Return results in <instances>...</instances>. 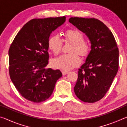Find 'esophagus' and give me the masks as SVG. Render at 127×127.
Returning a JSON list of instances; mask_svg holds the SVG:
<instances>
[{
  "mask_svg": "<svg viewBox=\"0 0 127 127\" xmlns=\"http://www.w3.org/2000/svg\"><path fill=\"white\" fill-rule=\"evenodd\" d=\"M62 74H63V76H64V75H66L68 73H69V72L68 71H64V70H63V71H62Z\"/></svg>",
  "mask_w": 127,
  "mask_h": 127,
  "instance_id": "34e87169",
  "label": "esophagus"
}]
</instances>
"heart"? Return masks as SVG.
Segmentation results:
<instances>
[{
  "mask_svg": "<svg viewBox=\"0 0 127 127\" xmlns=\"http://www.w3.org/2000/svg\"><path fill=\"white\" fill-rule=\"evenodd\" d=\"M65 40L73 43L71 51L77 52L81 56L87 55L91 49V43L84 39L83 34L76 29H70L65 33ZM48 47L55 55L61 53L63 47V41L58 34L51 36L48 40ZM53 67L59 69L68 70L76 67L81 64V59L77 53L63 54L51 61Z\"/></svg>",
  "mask_w": 127,
  "mask_h": 127,
  "instance_id": "heart-1",
  "label": "heart"
}]
</instances>
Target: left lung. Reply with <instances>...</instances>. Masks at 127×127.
Segmentation results:
<instances>
[{"label": "left lung", "mask_w": 127, "mask_h": 127, "mask_svg": "<svg viewBox=\"0 0 127 127\" xmlns=\"http://www.w3.org/2000/svg\"><path fill=\"white\" fill-rule=\"evenodd\" d=\"M69 22L89 37L91 50L78 69L74 87L79 100L94 103L104 97L119 68V50L110 30L95 18L71 17Z\"/></svg>", "instance_id": "8db88e82"}]
</instances>
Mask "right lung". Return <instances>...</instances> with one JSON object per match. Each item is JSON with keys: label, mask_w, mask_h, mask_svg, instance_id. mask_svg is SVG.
<instances>
[{"label": "right lung", "mask_w": 127, "mask_h": 127, "mask_svg": "<svg viewBox=\"0 0 127 127\" xmlns=\"http://www.w3.org/2000/svg\"><path fill=\"white\" fill-rule=\"evenodd\" d=\"M65 21V17L30 20L15 37L9 49L10 78L22 97L39 103L50 97L60 70L46 67L49 63L50 33Z\"/></svg>", "instance_id": "1"}]
</instances>
